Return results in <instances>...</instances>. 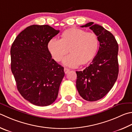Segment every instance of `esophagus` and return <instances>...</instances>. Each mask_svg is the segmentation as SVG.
<instances>
[{
    "mask_svg": "<svg viewBox=\"0 0 132 132\" xmlns=\"http://www.w3.org/2000/svg\"><path fill=\"white\" fill-rule=\"evenodd\" d=\"M69 71H70V69H69L66 68H64V73H65V74L68 73L69 72Z\"/></svg>",
    "mask_w": 132,
    "mask_h": 132,
    "instance_id": "1",
    "label": "esophagus"
}]
</instances>
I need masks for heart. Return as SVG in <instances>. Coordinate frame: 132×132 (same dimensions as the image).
Segmentation results:
<instances>
[{
	"instance_id": "obj_1",
	"label": "heart",
	"mask_w": 132,
	"mask_h": 132,
	"mask_svg": "<svg viewBox=\"0 0 132 132\" xmlns=\"http://www.w3.org/2000/svg\"><path fill=\"white\" fill-rule=\"evenodd\" d=\"M99 48V39L95 33L78 28L68 29L62 33L60 40L51 39L47 43V49L54 61L61 62L70 68L80 64L86 65L92 62Z\"/></svg>"
}]
</instances>
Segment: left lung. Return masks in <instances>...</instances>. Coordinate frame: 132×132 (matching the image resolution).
I'll return each mask as SVG.
<instances>
[{
  "label": "left lung",
  "instance_id": "obj_1",
  "mask_svg": "<svg viewBox=\"0 0 132 132\" xmlns=\"http://www.w3.org/2000/svg\"><path fill=\"white\" fill-rule=\"evenodd\" d=\"M81 27L93 30L99 39V48L89 66L76 71V88L84 99L96 101L107 94L117 81L118 45L114 35L102 26L90 22Z\"/></svg>",
  "mask_w": 132,
  "mask_h": 132
}]
</instances>
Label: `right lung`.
Instances as JSON below:
<instances>
[{
	"mask_svg": "<svg viewBox=\"0 0 132 132\" xmlns=\"http://www.w3.org/2000/svg\"><path fill=\"white\" fill-rule=\"evenodd\" d=\"M47 25H33L22 30L11 45V69L18 90L25 99L38 106L55 101L64 76L63 67L52 59L47 49L58 34Z\"/></svg>",
	"mask_w": 132,
	"mask_h": 132,
	"instance_id": "add662e5",
	"label": "right lung"
}]
</instances>
